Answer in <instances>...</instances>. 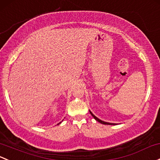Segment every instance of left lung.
<instances>
[{
    "mask_svg": "<svg viewBox=\"0 0 160 160\" xmlns=\"http://www.w3.org/2000/svg\"><path fill=\"white\" fill-rule=\"evenodd\" d=\"M90 113H91V115L93 116V118L95 119V120H97V121H98L99 122H100V123H102V124H105V125H114V124H115V123H111V122H104V121H102V120H100V119H99V118H97V117H95V116H94L93 114L92 113V112H91V111H90ZM115 125H116V124H115Z\"/></svg>",
    "mask_w": 160,
    "mask_h": 160,
    "instance_id": "8db88e82",
    "label": "left lung"
}]
</instances>
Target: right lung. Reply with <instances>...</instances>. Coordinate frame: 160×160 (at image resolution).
<instances>
[{
  "instance_id": "right-lung-1",
  "label": "right lung",
  "mask_w": 160,
  "mask_h": 160,
  "mask_svg": "<svg viewBox=\"0 0 160 160\" xmlns=\"http://www.w3.org/2000/svg\"><path fill=\"white\" fill-rule=\"evenodd\" d=\"M60 123H58V124H60Z\"/></svg>"
}]
</instances>
